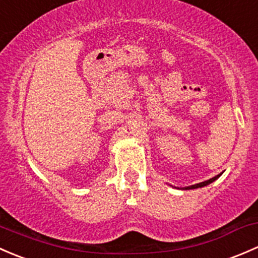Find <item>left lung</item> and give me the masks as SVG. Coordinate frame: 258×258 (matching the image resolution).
Returning <instances> with one entry per match:
<instances>
[{
    "mask_svg": "<svg viewBox=\"0 0 258 258\" xmlns=\"http://www.w3.org/2000/svg\"><path fill=\"white\" fill-rule=\"evenodd\" d=\"M222 175V172L221 174H219V175H216V176L215 177H212V179H209V180H206V181H203V182H199V184H195V185H191V186H185V187H176V188H180V190H194V188H199V187H204V186H208V185H210L211 184V182H214L215 180H217L219 179L220 176H221ZM175 187V186H174Z\"/></svg>",
    "mask_w": 258,
    "mask_h": 258,
    "instance_id": "8db88e82",
    "label": "left lung"
}]
</instances>
